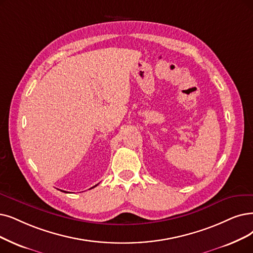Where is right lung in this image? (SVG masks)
<instances>
[{
    "label": "right lung",
    "mask_w": 253,
    "mask_h": 253,
    "mask_svg": "<svg viewBox=\"0 0 253 253\" xmlns=\"http://www.w3.org/2000/svg\"><path fill=\"white\" fill-rule=\"evenodd\" d=\"M95 186H96V185H95ZM95 186H94V187H95ZM94 187H92V188H94ZM62 192H65V191H62ZM65 193H68V192H65Z\"/></svg>",
    "instance_id": "1"
}]
</instances>
